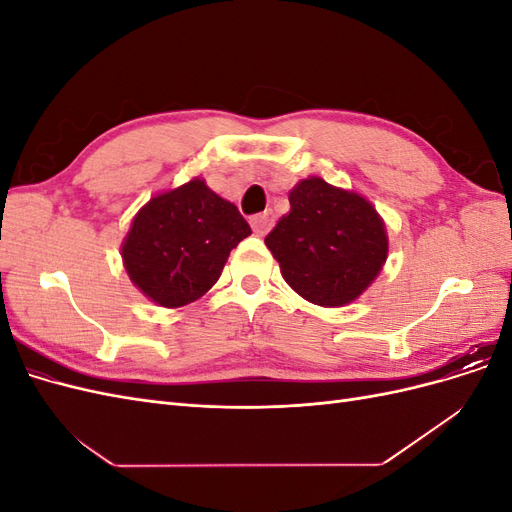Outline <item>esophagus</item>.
<instances>
[{"mask_svg": "<svg viewBox=\"0 0 512 512\" xmlns=\"http://www.w3.org/2000/svg\"><path fill=\"white\" fill-rule=\"evenodd\" d=\"M250 224H252V228H254V232H256L258 237H265L267 232L273 228V224H275V215H273V211H262V213L254 215V218L250 220Z\"/></svg>", "mask_w": 512, "mask_h": 512, "instance_id": "1", "label": "esophagus"}]
</instances>
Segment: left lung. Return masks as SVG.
<instances>
[{
	"instance_id": "1",
	"label": "left lung",
	"mask_w": 512,
	"mask_h": 512,
	"mask_svg": "<svg viewBox=\"0 0 512 512\" xmlns=\"http://www.w3.org/2000/svg\"><path fill=\"white\" fill-rule=\"evenodd\" d=\"M288 200L290 211L265 239L286 284L320 307L359 299L389 256V235L376 207L320 177L301 179Z\"/></svg>"
}]
</instances>
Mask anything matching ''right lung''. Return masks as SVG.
I'll return each mask as SVG.
<instances>
[{"instance_id": "obj_1", "label": "right lung", "mask_w": 512, "mask_h": 512, "mask_svg": "<svg viewBox=\"0 0 512 512\" xmlns=\"http://www.w3.org/2000/svg\"><path fill=\"white\" fill-rule=\"evenodd\" d=\"M252 235L239 209L194 177L149 198L121 243L132 284L160 307H183L220 280L232 247Z\"/></svg>"}]
</instances>
